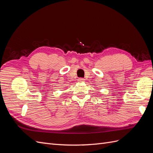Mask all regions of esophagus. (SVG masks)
<instances>
[{
	"mask_svg": "<svg viewBox=\"0 0 153 153\" xmlns=\"http://www.w3.org/2000/svg\"><path fill=\"white\" fill-rule=\"evenodd\" d=\"M84 80H84L83 78H78V81L80 82H84Z\"/></svg>",
	"mask_w": 153,
	"mask_h": 153,
	"instance_id": "esophagus-1",
	"label": "esophagus"
}]
</instances>
